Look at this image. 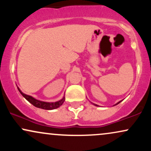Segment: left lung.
Instances as JSON below:
<instances>
[{"mask_svg": "<svg viewBox=\"0 0 151 151\" xmlns=\"http://www.w3.org/2000/svg\"><path fill=\"white\" fill-rule=\"evenodd\" d=\"M121 101H119V102H118V103H117V104H115V105H117V104H119V103H120V102H121ZM93 104V105H94V106H98V105L95 104Z\"/></svg>", "mask_w": 151, "mask_h": 151, "instance_id": "1", "label": "left lung"}]
</instances>
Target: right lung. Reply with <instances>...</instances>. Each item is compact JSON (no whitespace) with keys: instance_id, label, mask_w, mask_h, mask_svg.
<instances>
[{"instance_id":"add662e5","label":"right lung","mask_w":151,"mask_h":151,"mask_svg":"<svg viewBox=\"0 0 151 151\" xmlns=\"http://www.w3.org/2000/svg\"><path fill=\"white\" fill-rule=\"evenodd\" d=\"M18 89L22 94V96H23L26 100H27L30 104H32L35 106V107H37V108L40 109H45V110H52V109H55L58 108V107H60V106H62V104L64 103V101H65V97H63L61 100L56 102H45L39 101V100L35 99L32 97V96H29V95H27L25 94V93H22L18 87Z\"/></svg>"}]
</instances>
